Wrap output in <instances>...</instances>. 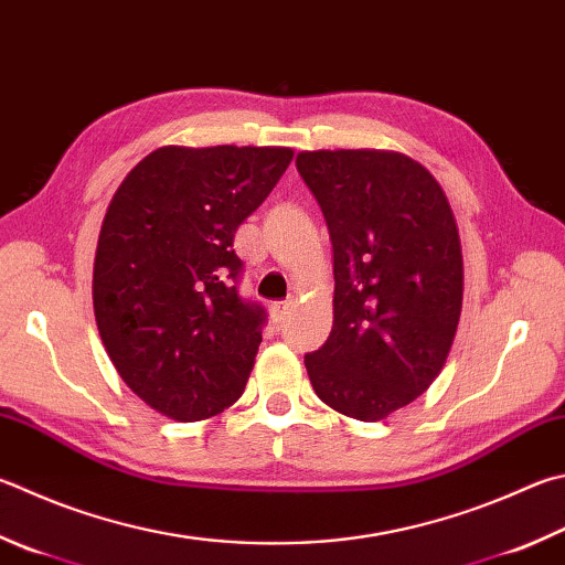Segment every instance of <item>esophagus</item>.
I'll list each match as a JSON object with an SVG mask.
<instances>
[{
	"label": "esophagus",
	"mask_w": 565,
	"mask_h": 565,
	"mask_svg": "<svg viewBox=\"0 0 565 565\" xmlns=\"http://www.w3.org/2000/svg\"><path fill=\"white\" fill-rule=\"evenodd\" d=\"M271 318H274V323H281L286 316H289V311H291V303H286V301H274L271 303Z\"/></svg>",
	"instance_id": "1"
}]
</instances>
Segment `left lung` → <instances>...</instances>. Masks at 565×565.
<instances>
[{
	"label": "left lung",
	"instance_id": "left-lung-1",
	"mask_svg": "<svg viewBox=\"0 0 565 565\" xmlns=\"http://www.w3.org/2000/svg\"><path fill=\"white\" fill-rule=\"evenodd\" d=\"M333 244V328L306 371L335 413L377 423L435 383L461 313L455 212L433 172L395 150H303Z\"/></svg>",
	"mask_w": 565,
	"mask_h": 565
}]
</instances>
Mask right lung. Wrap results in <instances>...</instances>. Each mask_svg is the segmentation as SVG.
I'll return each mask as SVG.
<instances>
[{
    "label": "right lung",
    "instance_id": "1",
    "mask_svg": "<svg viewBox=\"0 0 565 565\" xmlns=\"http://www.w3.org/2000/svg\"><path fill=\"white\" fill-rule=\"evenodd\" d=\"M294 158L276 146H166L118 184L100 224L94 313L132 393L198 423L237 403L262 343L264 309L234 289V232Z\"/></svg>",
    "mask_w": 565,
    "mask_h": 565
}]
</instances>
